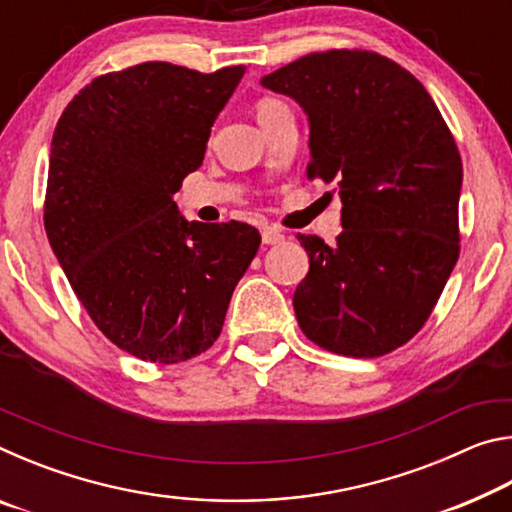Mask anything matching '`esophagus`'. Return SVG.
<instances>
[{"label": "esophagus", "mask_w": 512, "mask_h": 512, "mask_svg": "<svg viewBox=\"0 0 512 512\" xmlns=\"http://www.w3.org/2000/svg\"><path fill=\"white\" fill-rule=\"evenodd\" d=\"M262 241L266 246H275V244H282L284 235L277 228H262Z\"/></svg>", "instance_id": "esophagus-1"}]
</instances>
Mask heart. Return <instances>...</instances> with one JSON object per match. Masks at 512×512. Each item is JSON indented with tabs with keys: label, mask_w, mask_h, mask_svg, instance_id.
<instances>
[{
	"label": "heart",
	"mask_w": 512,
	"mask_h": 512,
	"mask_svg": "<svg viewBox=\"0 0 512 512\" xmlns=\"http://www.w3.org/2000/svg\"><path fill=\"white\" fill-rule=\"evenodd\" d=\"M282 108H287V103L280 101V99H275V97H259L255 101V115L259 119V124L264 126L266 121L271 119L275 112H280Z\"/></svg>",
	"instance_id": "obj_1"
}]
</instances>
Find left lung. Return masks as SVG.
<instances>
[{
  "label": "left lung",
  "instance_id": "obj_1",
  "mask_svg": "<svg viewBox=\"0 0 512 512\" xmlns=\"http://www.w3.org/2000/svg\"><path fill=\"white\" fill-rule=\"evenodd\" d=\"M262 85L307 110V178L343 201L336 244L298 235L309 253L298 325L323 350L384 357L427 323L461 253L454 135L424 85L377 51H314Z\"/></svg>",
  "mask_w": 512,
  "mask_h": 512
}]
</instances>
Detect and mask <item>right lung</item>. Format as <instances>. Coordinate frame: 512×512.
<instances>
[{"mask_svg": "<svg viewBox=\"0 0 512 512\" xmlns=\"http://www.w3.org/2000/svg\"><path fill=\"white\" fill-rule=\"evenodd\" d=\"M244 72L149 60L97 76L56 124L49 244L94 325L142 361L169 366L210 350L262 244L241 221L187 223L171 198L203 164Z\"/></svg>", "mask_w": 512, "mask_h": 512, "instance_id": "right-lung-1", "label": "right lung"}]
</instances>
